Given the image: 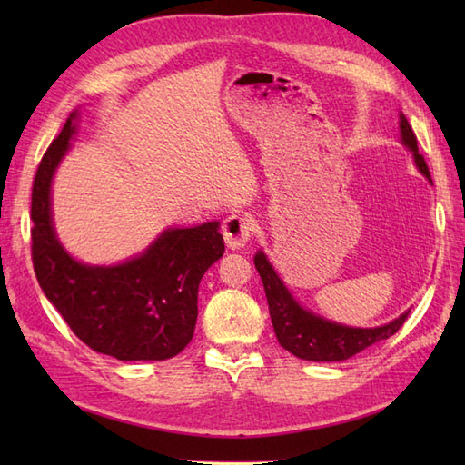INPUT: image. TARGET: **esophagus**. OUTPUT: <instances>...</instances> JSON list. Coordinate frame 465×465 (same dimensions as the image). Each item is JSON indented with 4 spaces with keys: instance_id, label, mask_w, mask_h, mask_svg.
Segmentation results:
<instances>
[{
    "instance_id": "1",
    "label": "esophagus",
    "mask_w": 465,
    "mask_h": 465,
    "mask_svg": "<svg viewBox=\"0 0 465 465\" xmlns=\"http://www.w3.org/2000/svg\"><path fill=\"white\" fill-rule=\"evenodd\" d=\"M255 230V222L250 213H232L227 215L222 223L223 240L230 250H240L250 242Z\"/></svg>"
}]
</instances>
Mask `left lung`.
I'll return each mask as SVG.
<instances>
[{"label":"left lung","mask_w":465,"mask_h":465,"mask_svg":"<svg viewBox=\"0 0 465 465\" xmlns=\"http://www.w3.org/2000/svg\"><path fill=\"white\" fill-rule=\"evenodd\" d=\"M400 132L401 142L413 152L418 170L431 182L428 163L423 155L418 152V137L408 124L406 115L400 114ZM255 270L260 272L265 298H268L270 315L273 323V331L278 335V341L283 350L293 353L295 358L308 361H343L351 355L363 351L370 345L381 340H388L396 333L403 322L408 320L410 312H403L400 318L380 328H350L330 320H323L292 298V293L285 288L280 275L275 273L272 263L265 258L263 252L255 253Z\"/></svg>","instance_id":"1"}]
</instances>
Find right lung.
Instances as JSON below:
<instances>
[{"instance_id": "add662e5", "label": "right lung", "mask_w": 465, "mask_h": 465, "mask_svg": "<svg viewBox=\"0 0 465 465\" xmlns=\"http://www.w3.org/2000/svg\"><path fill=\"white\" fill-rule=\"evenodd\" d=\"M77 112L39 162L32 190V260L39 288L87 348L122 361H162L193 338L197 288L225 252L220 223L163 232L137 258L87 265L69 255L52 223V180L69 150Z\"/></svg>"}]
</instances>
